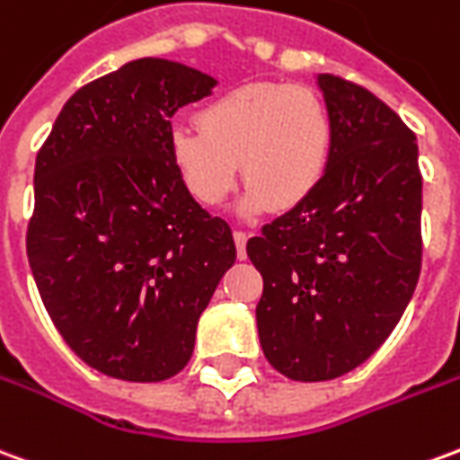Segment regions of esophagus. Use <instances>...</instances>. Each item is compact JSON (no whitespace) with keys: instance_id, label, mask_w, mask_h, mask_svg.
<instances>
[{"instance_id":"obj_1","label":"esophagus","mask_w":460,"mask_h":460,"mask_svg":"<svg viewBox=\"0 0 460 460\" xmlns=\"http://www.w3.org/2000/svg\"><path fill=\"white\" fill-rule=\"evenodd\" d=\"M234 241H236V253H239V259H246V241H249V234L236 229L234 231Z\"/></svg>"}]
</instances>
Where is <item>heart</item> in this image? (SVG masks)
<instances>
[{"mask_svg": "<svg viewBox=\"0 0 460 460\" xmlns=\"http://www.w3.org/2000/svg\"><path fill=\"white\" fill-rule=\"evenodd\" d=\"M333 121L308 86L253 82L214 96L199 127H174L169 156L186 191L204 207L226 201L236 179L246 208L288 211L306 204L329 174Z\"/></svg>", "mask_w": 460, "mask_h": 460, "instance_id": "1", "label": "heart"}]
</instances>
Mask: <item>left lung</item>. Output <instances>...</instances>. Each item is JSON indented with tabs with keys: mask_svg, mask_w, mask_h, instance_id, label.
Instances as JSON below:
<instances>
[{
	"mask_svg": "<svg viewBox=\"0 0 460 460\" xmlns=\"http://www.w3.org/2000/svg\"><path fill=\"white\" fill-rule=\"evenodd\" d=\"M319 86L329 174L246 243L263 279V356L294 381H331L374 356L409 306L423 252L416 134L364 86L333 74Z\"/></svg>",
	"mask_w": 460,
	"mask_h": 460,
	"instance_id": "1",
	"label": "left lung"
}]
</instances>
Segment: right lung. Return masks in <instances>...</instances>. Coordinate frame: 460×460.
<instances>
[{
    "label": "right lung",
    "instance_id": "obj_1",
    "mask_svg": "<svg viewBox=\"0 0 460 460\" xmlns=\"http://www.w3.org/2000/svg\"><path fill=\"white\" fill-rule=\"evenodd\" d=\"M217 84L137 59L74 92L41 144L27 256L44 308L84 364L121 381L176 376L236 261L231 226L186 191L172 117Z\"/></svg>",
    "mask_w": 460,
    "mask_h": 460
}]
</instances>
